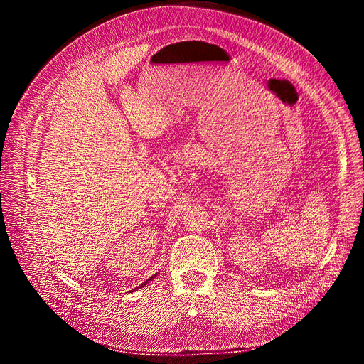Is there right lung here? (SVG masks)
<instances>
[{
  "label": "right lung",
  "instance_id": "obj_1",
  "mask_svg": "<svg viewBox=\"0 0 364 364\" xmlns=\"http://www.w3.org/2000/svg\"><path fill=\"white\" fill-rule=\"evenodd\" d=\"M149 279H152V277H151ZM149 279H146V283H148V281H149ZM142 286H144V284H142ZM142 286H139V287H142Z\"/></svg>",
  "mask_w": 364,
  "mask_h": 364
}]
</instances>
